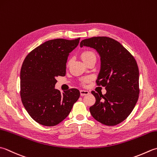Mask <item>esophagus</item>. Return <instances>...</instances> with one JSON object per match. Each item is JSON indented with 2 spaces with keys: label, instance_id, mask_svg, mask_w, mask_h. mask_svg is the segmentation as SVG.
I'll return each instance as SVG.
<instances>
[{
  "label": "esophagus",
  "instance_id": "34e87169",
  "mask_svg": "<svg viewBox=\"0 0 157 157\" xmlns=\"http://www.w3.org/2000/svg\"><path fill=\"white\" fill-rule=\"evenodd\" d=\"M89 94V92L88 90H80V95L81 96H85V95H88Z\"/></svg>",
  "mask_w": 157,
  "mask_h": 157
}]
</instances>
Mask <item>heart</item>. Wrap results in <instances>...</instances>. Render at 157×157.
Masks as SVG:
<instances>
[{
  "instance_id": "obj_1",
  "label": "heart",
  "mask_w": 157,
  "mask_h": 157,
  "mask_svg": "<svg viewBox=\"0 0 157 157\" xmlns=\"http://www.w3.org/2000/svg\"><path fill=\"white\" fill-rule=\"evenodd\" d=\"M81 56H82L83 61H85V60L89 59V58H91V57L95 56V55H94L93 52H92L90 51H85L84 52H82ZM88 80H89V78H86L83 79L82 82H83V83H85V82H87Z\"/></svg>"
}]
</instances>
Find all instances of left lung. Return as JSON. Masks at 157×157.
<instances>
[{"label":"left lung","instance_id":"obj_1","mask_svg":"<svg viewBox=\"0 0 157 157\" xmlns=\"http://www.w3.org/2000/svg\"><path fill=\"white\" fill-rule=\"evenodd\" d=\"M96 50L101 58L98 86L106 93L92 91L96 102L90 107L93 117L107 126L121 123L129 116L139 98V69L136 59L120 43L107 36L82 40L80 47Z\"/></svg>","mask_w":157,"mask_h":157}]
</instances>
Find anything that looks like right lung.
<instances>
[{"label":"right lung","instance_id":"add662e5","mask_svg":"<svg viewBox=\"0 0 157 157\" xmlns=\"http://www.w3.org/2000/svg\"><path fill=\"white\" fill-rule=\"evenodd\" d=\"M80 38L56 39L34 49L24 59L20 71V97L27 112L39 124L52 127L62 122L71 111L80 93L76 88L55 89L58 76L66 74L69 54Z\"/></svg>","mask_w":157,"mask_h":157}]
</instances>
